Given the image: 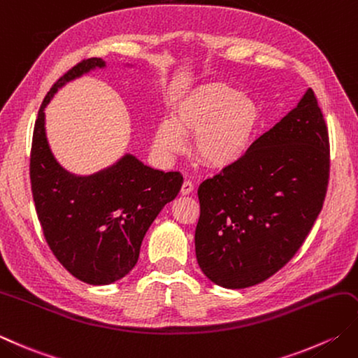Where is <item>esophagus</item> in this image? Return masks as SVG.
Here are the masks:
<instances>
[{"instance_id": "34e87169", "label": "esophagus", "mask_w": 358, "mask_h": 358, "mask_svg": "<svg viewBox=\"0 0 358 358\" xmlns=\"http://www.w3.org/2000/svg\"><path fill=\"white\" fill-rule=\"evenodd\" d=\"M194 191V183L189 180H185L183 186H181V195H189Z\"/></svg>"}]
</instances>
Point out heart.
Masks as SVG:
<instances>
[{
    "label": "heart",
    "mask_w": 358,
    "mask_h": 358,
    "mask_svg": "<svg viewBox=\"0 0 358 358\" xmlns=\"http://www.w3.org/2000/svg\"><path fill=\"white\" fill-rule=\"evenodd\" d=\"M259 124V108L248 96L222 82L189 90L175 103L172 121L159 122L155 149L164 158L185 150L192 136V155L209 169H225L248 152Z\"/></svg>",
    "instance_id": "heart-1"
}]
</instances>
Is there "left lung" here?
Listing matches in <instances>:
<instances>
[{"label": "left lung", "instance_id": "8db88e82", "mask_svg": "<svg viewBox=\"0 0 358 358\" xmlns=\"http://www.w3.org/2000/svg\"><path fill=\"white\" fill-rule=\"evenodd\" d=\"M329 133L315 93L199 187L195 255L225 289L264 282L295 256L323 208Z\"/></svg>", "mask_w": 358, "mask_h": 358}]
</instances>
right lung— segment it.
Here are the masks:
<instances>
[{"label":"right lung","instance_id":"right-lung-1","mask_svg":"<svg viewBox=\"0 0 358 358\" xmlns=\"http://www.w3.org/2000/svg\"><path fill=\"white\" fill-rule=\"evenodd\" d=\"M103 66L102 59L82 60L48 91L35 121L29 164L35 211L49 248L74 278L91 285L129 275L147 229L183 185L180 172L152 169L130 153L87 177L65 171L54 158L45 130L46 105L68 82Z\"/></svg>","mask_w":358,"mask_h":358}]
</instances>
